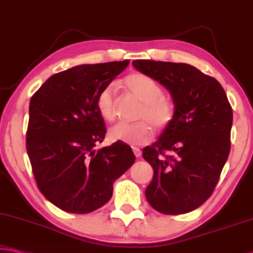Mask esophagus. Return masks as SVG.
Masks as SVG:
<instances>
[{
    "label": "esophagus",
    "instance_id": "esophagus-1",
    "mask_svg": "<svg viewBox=\"0 0 253 253\" xmlns=\"http://www.w3.org/2000/svg\"><path fill=\"white\" fill-rule=\"evenodd\" d=\"M133 152H134V154H135L136 158H139V156L142 155V152H141V150H139L138 147H133Z\"/></svg>",
    "mask_w": 253,
    "mask_h": 253
}]
</instances>
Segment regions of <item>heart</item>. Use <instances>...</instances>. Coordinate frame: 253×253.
<instances>
[{
	"instance_id": "b5f03b06",
	"label": "heart",
	"mask_w": 253,
	"mask_h": 253,
	"mask_svg": "<svg viewBox=\"0 0 253 253\" xmlns=\"http://www.w3.org/2000/svg\"><path fill=\"white\" fill-rule=\"evenodd\" d=\"M123 85L135 95L142 107L139 108L137 118L141 122L135 124L119 123L110 129L111 138L129 144V145H144L154 136V126L159 129L168 127L174 117L175 107L170 98L163 95L160 84L146 74L133 73L127 75ZM97 109L101 117L107 122L115 120V87L112 84L99 92Z\"/></svg>"
}]
</instances>
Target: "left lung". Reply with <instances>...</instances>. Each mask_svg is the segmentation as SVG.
Instances as JSON below:
<instances>
[{"mask_svg":"<svg viewBox=\"0 0 253 253\" xmlns=\"http://www.w3.org/2000/svg\"><path fill=\"white\" fill-rule=\"evenodd\" d=\"M133 65L170 92L171 124L143 158L154 175L145 196L155 211L189 213L213 194L231 148L233 112L217 80L183 63L136 59Z\"/></svg>","mask_w":253,"mask_h":253,"instance_id":"8db88e82","label":"left lung"}]
</instances>
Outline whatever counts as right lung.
Wrapping results in <instances>:
<instances>
[{"label": "right lung", "mask_w": 253, "mask_h": 253, "mask_svg": "<svg viewBox=\"0 0 253 253\" xmlns=\"http://www.w3.org/2000/svg\"><path fill=\"white\" fill-rule=\"evenodd\" d=\"M129 61L85 64L51 75L29 105L27 152L42 194L61 210L87 214L108 203L112 184L133 166L131 148L105 139L97 97Z\"/></svg>", "instance_id": "right-lung-1"}]
</instances>
